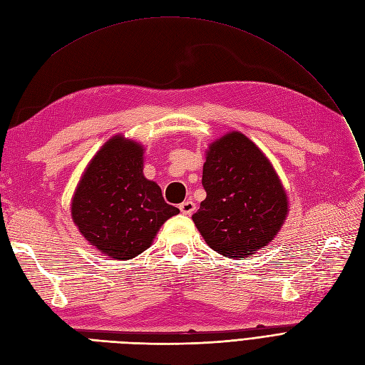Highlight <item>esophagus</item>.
I'll return each mask as SVG.
<instances>
[{"label":"esophagus","instance_id":"1","mask_svg":"<svg viewBox=\"0 0 365 365\" xmlns=\"http://www.w3.org/2000/svg\"><path fill=\"white\" fill-rule=\"evenodd\" d=\"M195 202H192V200H184L182 204H180V210H181V212L182 215H188L190 216L192 212L195 211Z\"/></svg>","mask_w":365,"mask_h":365}]
</instances>
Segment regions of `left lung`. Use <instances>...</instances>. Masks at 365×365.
<instances>
[{
	"label": "left lung",
	"instance_id": "8db88e82",
	"mask_svg": "<svg viewBox=\"0 0 365 365\" xmlns=\"http://www.w3.org/2000/svg\"><path fill=\"white\" fill-rule=\"evenodd\" d=\"M202 185L207 197L192 219L207 245L226 258L242 259L267 246L288 215L278 173L238 131L208 146Z\"/></svg>",
	"mask_w": 365,
	"mask_h": 365
}]
</instances>
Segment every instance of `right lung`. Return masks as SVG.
Wrapping results in <instances>:
<instances>
[{
	"mask_svg": "<svg viewBox=\"0 0 365 365\" xmlns=\"http://www.w3.org/2000/svg\"><path fill=\"white\" fill-rule=\"evenodd\" d=\"M180 210L165 202L161 188L143 175V146L118 134L98 150L75 188L71 215L99 252L131 259L153 245Z\"/></svg>",
	"mask_w": 365,
	"mask_h": 365,
	"instance_id": "right-lung-1",
	"label": "right lung"
}]
</instances>
